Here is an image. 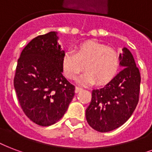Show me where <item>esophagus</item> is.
<instances>
[{"mask_svg":"<svg viewBox=\"0 0 152 152\" xmlns=\"http://www.w3.org/2000/svg\"><path fill=\"white\" fill-rule=\"evenodd\" d=\"M82 90H83V89L81 88V87H78V86H76V87H75V92H76V93H78V92H80Z\"/></svg>","mask_w":152,"mask_h":152,"instance_id":"obj_1","label":"esophagus"}]
</instances>
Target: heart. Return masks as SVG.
Masks as SVG:
<instances>
[{
    "label": "heart",
    "instance_id": "obj_1",
    "mask_svg": "<svg viewBox=\"0 0 152 152\" xmlns=\"http://www.w3.org/2000/svg\"><path fill=\"white\" fill-rule=\"evenodd\" d=\"M84 65L86 71L78 77V83L91 85L98 81L99 84H105L112 80L117 74L119 58L112 48L88 41L77 45L75 52L66 51L61 59L64 75L70 79H75L83 71Z\"/></svg>",
    "mask_w": 152,
    "mask_h": 152
}]
</instances>
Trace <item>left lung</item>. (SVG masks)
<instances>
[{"label": "left lung", "instance_id": "8db88e82", "mask_svg": "<svg viewBox=\"0 0 152 152\" xmlns=\"http://www.w3.org/2000/svg\"><path fill=\"white\" fill-rule=\"evenodd\" d=\"M119 61L124 69L103 87L93 90L91 104L86 110L87 123L97 132H108L122 126L139 102L140 70L127 48L124 47Z\"/></svg>", "mask_w": 152, "mask_h": 152}]
</instances>
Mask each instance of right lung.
<instances>
[{
  "instance_id": "obj_1",
  "label": "right lung",
  "mask_w": 152,
  "mask_h": 152,
  "mask_svg": "<svg viewBox=\"0 0 152 152\" xmlns=\"http://www.w3.org/2000/svg\"><path fill=\"white\" fill-rule=\"evenodd\" d=\"M58 38L51 31L32 40L20 53L13 80L24 113L42 126L61 119L75 96V86L62 75L65 50Z\"/></svg>"
}]
</instances>
